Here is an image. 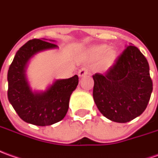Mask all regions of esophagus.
Instances as JSON below:
<instances>
[{"instance_id": "1", "label": "esophagus", "mask_w": 158, "mask_h": 158, "mask_svg": "<svg viewBox=\"0 0 158 158\" xmlns=\"http://www.w3.org/2000/svg\"><path fill=\"white\" fill-rule=\"evenodd\" d=\"M78 74H79V77H85V76H86L88 74V70L86 68H81L79 71Z\"/></svg>"}]
</instances>
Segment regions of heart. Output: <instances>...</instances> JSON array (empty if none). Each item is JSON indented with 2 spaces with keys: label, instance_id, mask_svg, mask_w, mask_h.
Returning a JSON list of instances; mask_svg holds the SVG:
<instances>
[{
  "label": "heart",
  "instance_id": "obj_1",
  "mask_svg": "<svg viewBox=\"0 0 158 158\" xmlns=\"http://www.w3.org/2000/svg\"><path fill=\"white\" fill-rule=\"evenodd\" d=\"M88 56L93 60H98L101 58V65L105 68H110L115 64L118 52L114 48H109L108 45L100 44L91 48L87 52Z\"/></svg>",
  "mask_w": 158,
  "mask_h": 158
}]
</instances>
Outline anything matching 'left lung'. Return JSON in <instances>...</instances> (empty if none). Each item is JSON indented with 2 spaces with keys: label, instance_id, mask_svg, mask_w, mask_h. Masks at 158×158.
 I'll use <instances>...</instances> for the list:
<instances>
[{
  "label": "left lung",
  "instance_id": "obj_1",
  "mask_svg": "<svg viewBox=\"0 0 158 158\" xmlns=\"http://www.w3.org/2000/svg\"><path fill=\"white\" fill-rule=\"evenodd\" d=\"M93 99L106 118L127 123L146 109L152 93V80L146 58L128 46L106 74L95 73Z\"/></svg>",
  "mask_w": 158,
  "mask_h": 158
}]
</instances>
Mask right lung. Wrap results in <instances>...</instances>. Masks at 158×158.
Masks as SVG:
<instances>
[{
    "instance_id": "right-lung-1",
    "label": "right lung",
    "mask_w": 158,
    "mask_h": 158,
    "mask_svg": "<svg viewBox=\"0 0 158 158\" xmlns=\"http://www.w3.org/2000/svg\"><path fill=\"white\" fill-rule=\"evenodd\" d=\"M31 40L17 51L7 72V98L21 119L27 123L47 126L62 120L69 107L71 94L78 84L79 77L56 79L46 91H33L26 75L27 64L38 52L58 48L55 40Z\"/></svg>"
}]
</instances>
